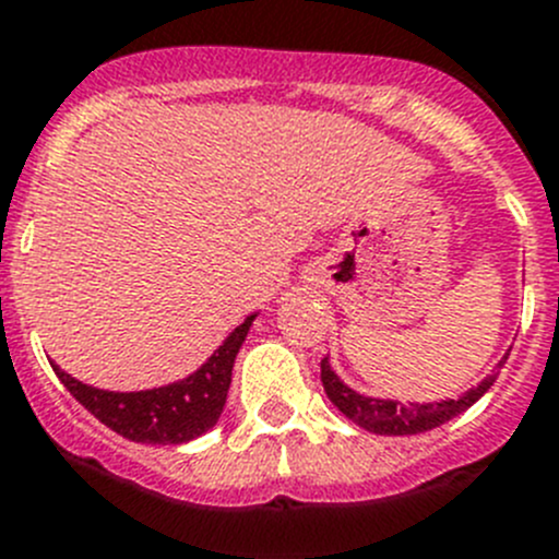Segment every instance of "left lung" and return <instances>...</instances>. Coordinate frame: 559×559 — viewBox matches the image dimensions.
Segmentation results:
<instances>
[{
	"label": "left lung",
	"mask_w": 559,
	"mask_h": 559,
	"mask_svg": "<svg viewBox=\"0 0 559 559\" xmlns=\"http://www.w3.org/2000/svg\"><path fill=\"white\" fill-rule=\"evenodd\" d=\"M508 361V356H504ZM502 367V364H499ZM499 372H491L477 385L463 391L461 397H447L438 403H397V400L383 397H367L361 391L350 389L331 367V358H322V385L325 394L338 411L350 421H356L364 430L374 432V436H416V432H427L432 427L444 425V421L455 419L463 411L472 408L485 391L497 383Z\"/></svg>",
	"instance_id": "obj_1"
}]
</instances>
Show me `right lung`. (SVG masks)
Returning <instances> with one entry per match:
<instances>
[{"label":"right lung","instance_id":"right-lung-1","mask_svg":"<svg viewBox=\"0 0 559 559\" xmlns=\"http://www.w3.org/2000/svg\"><path fill=\"white\" fill-rule=\"evenodd\" d=\"M259 311L245 317L195 372L174 383L143 391H109L87 385L51 364L76 403L85 405L102 425L138 444H187L217 425L226 408L237 353Z\"/></svg>","mask_w":559,"mask_h":559}]
</instances>
